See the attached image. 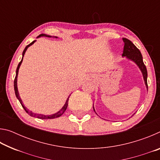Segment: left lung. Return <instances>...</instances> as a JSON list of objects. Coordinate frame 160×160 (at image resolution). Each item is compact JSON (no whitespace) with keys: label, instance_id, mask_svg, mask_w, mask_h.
Instances as JSON below:
<instances>
[{"label":"left lung","instance_id":"left-lung-1","mask_svg":"<svg viewBox=\"0 0 160 160\" xmlns=\"http://www.w3.org/2000/svg\"><path fill=\"white\" fill-rule=\"evenodd\" d=\"M123 41L124 42V47H123L122 56H125L126 58L133 61L134 63L138 66L140 70H141V72L143 76V79H144L145 84L148 90V82H147L148 72H147V68H146L145 64L143 63L142 56L141 53H140V51L138 48L135 47V46L132 44V42L130 41L129 39H126V38H123ZM93 109L94 112H95L94 107H93Z\"/></svg>","mask_w":160,"mask_h":160}]
</instances>
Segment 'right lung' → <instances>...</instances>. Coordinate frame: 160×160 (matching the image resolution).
I'll use <instances>...</instances> for the list:
<instances>
[{
	"label": "right lung",
	"instance_id": "1",
	"mask_svg": "<svg viewBox=\"0 0 160 160\" xmlns=\"http://www.w3.org/2000/svg\"><path fill=\"white\" fill-rule=\"evenodd\" d=\"M40 37H55V38H57V37H51V36H49V35H47V34H40L39 36H38L37 38H39ZM36 42V40H34V41L32 42V43H30L29 45L27 46V47H25V49H24L23 52H22V60L19 63L18 66V68H17V70H16V75H15V80H14V89H15V95H16V97H17L18 99L19 100V102H20V104L22 106V107L24 108V109L25 110V112L28 113V114L29 116H32V117H37L38 118H40V119H52V118H58V117H60V116L63 114V113L65 112V111L67 109V107H68V99H69V97L70 96V94L68 96V99L66 100V103H65L64 106L61 108V109L58 111V112H56L55 113H53V114H51V115H44V114H39V113H33L32 112V111H29V109H27L26 107H25V106H24L23 104H22V99L20 98V95H19V92H18V85H17V82H18V71H19V68H20V65L22 63V60H23V56L24 55H25V53L26 52L27 49H28L29 47H30V46H32V44H34V43Z\"/></svg>",
	"mask_w": 160,
	"mask_h": 160
}]
</instances>
